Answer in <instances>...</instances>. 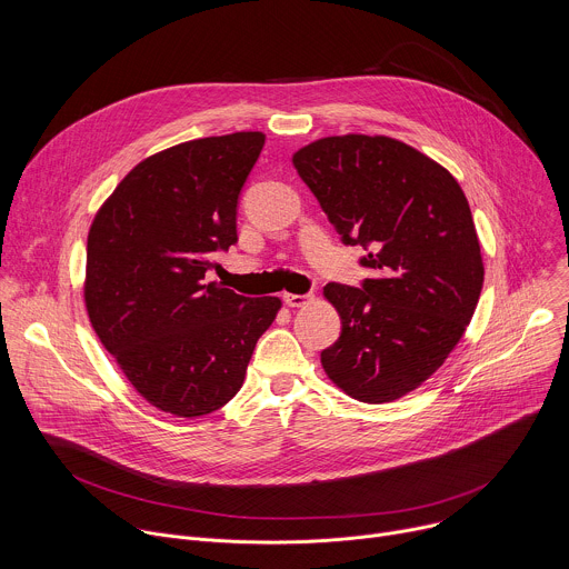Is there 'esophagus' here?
Wrapping results in <instances>:
<instances>
[{"mask_svg": "<svg viewBox=\"0 0 569 569\" xmlns=\"http://www.w3.org/2000/svg\"><path fill=\"white\" fill-rule=\"evenodd\" d=\"M310 301H312V295H292V292L283 295V303L288 308H301V306H306Z\"/></svg>", "mask_w": 569, "mask_h": 569, "instance_id": "obj_1", "label": "esophagus"}]
</instances>
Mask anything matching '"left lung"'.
Instances as JSON below:
<instances>
[{
	"mask_svg": "<svg viewBox=\"0 0 569 569\" xmlns=\"http://www.w3.org/2000/svg\"><path fill=\"white\" fill-rule=\"evenodd\" d=\"M292 162L375 272L361 288H323L341 335L321 366L346 396L393 402L445 363L478 306L485 266L467 197L442 164L389 136L319 138Z\"/></svg>",
	"mask_w": 569,
	"mask_h": 569,
	"instance_id": "1",
	"label": "left lung"
}]
</instances>
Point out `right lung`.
Segmentation results:
<instances>
[{"instance_id":"1","label":"right lung","mask_w":569,"mask_h":569,"mask_svg":"<svg viewBox=\"0 0 569 569\" xmlns=\"http://www.w3.org/2000/svg\"><path fill=\"white\" fill-rule=\"evenodd\" d=\"M266 136L180 142L138 162L98 210L87 239L89 321L131 387L156 409L201 418L243 387L279 297L217 281L212 254L237 243V203Z\"/></svg>"}]
</instances>
